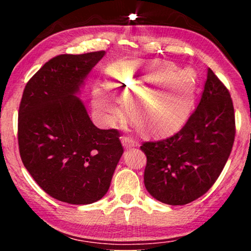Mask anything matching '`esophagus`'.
Here are the masks:
<instances>
[{"label": "esophagus", "instance_id": "obj_1", "mask_svg": "<svg viewBox=\"0 0 251 251\" xmlns=\"http://www.w3.org/2000/svg\"><path fill=\"white\" fill-rule=\"evenodd\" d=\"M122 144H123V146L126 148V150H128V148L136 146V142L134 141V139H131L130 137H127V136H123Z\"/></svg>", "mask_w": 251, "mask_h": 251}]
</instances>
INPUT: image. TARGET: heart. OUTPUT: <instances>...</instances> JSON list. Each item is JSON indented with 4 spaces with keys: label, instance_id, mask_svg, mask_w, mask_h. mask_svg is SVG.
Segmentation results:
<instances>
[{
    "label": "heart",
    "instance_id": "1",
    "mask_svg": "<svg viewBox=\"0 0 251 251\" xmlns=\"http://www.w3.org/2000/svg\"><path fill=\"white\" fill-rule=\"evenodd\" d=\"M109 86L122 93L127 113L135 124L150 134H165L186 120L192 109L196 80L184 70L167 63L124 62L107 71ZM96 108L109 121L123 115L118 101L103 91L95 93Z\"/></svg>",
    "mask_w": 251,
    "mask_h": 251
}]
</instances>
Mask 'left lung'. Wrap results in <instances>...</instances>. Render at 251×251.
I'll use <instances>...</instances> for the list:
<instances>
[{"label": "left lung", "mask_w": 251, "mask_h": 251, "mask_svg": "<svg viewBox=\"0 0 251 251\" xmlns=\"http://www.w3.org/2000/svg\"><path fill=\"white\" fill-rule=\"evenodd\" d=\"M235 113L227 87L208 69L201 101L182 128L171 137L145 142L144 184L167 205H186L217 180L235 141Z\"/></svg>", "instance_id": "8db88e82"}]
</instances>
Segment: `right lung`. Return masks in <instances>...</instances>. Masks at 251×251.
<instances>
[{
	"instance_id": "1",
	"label": "right lung",
	"mask_w": 251,
	"mask_h": 251,
	"mask_svg": "<svg viewBox=\"0 0 251 251\" xmlns=\"http://www.w3.org/2000/svg\"><path fill=\"white\" fill-rule=\"evenodd\" d=\"M105 50L55 56L33 75L19 109L25 168L50 197L87 205L107 193L124 152L117 129L93 124L76 94Z\"/></svg>"
}]
</instances>
